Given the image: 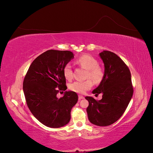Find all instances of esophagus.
I'll return each mask as SVG.
<instances>
[{
	"label": "esophagus",
	"mask_w": 153,
	"mask_h": 153,
	"mask_svg": "<svg viewBox=\"0 0 153 153\" xmlns=\"http://www.w3.org/2000/svg\"><path fill=\"white\" fill-rule=\"evenodd\" d=\"M84 97L82 95H78V100H81L82 99H84Z\"/></svg>",
	"instance_id": "esophagus-1"
}]
</instances>
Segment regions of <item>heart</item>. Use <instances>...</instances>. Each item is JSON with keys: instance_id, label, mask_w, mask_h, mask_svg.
<instances>
[{"instance_id": "1", "label": "heart", "mask_w": 153, "mask_h": 153, "mask_svg": "<svg viewBox=\"0 0 153 153\" xmlns=\"http://www.w3.org/2000/svg\"><path fill=\"white\" fill-rule=\"evenodd\" d=\"M76 62L80 66L87 69L86 78L85 81H75L69 85V89L77 93L83 94L89 90L92 87L93 83L89 79L91 78L95 84H100L105 77L104 69L98 65V62L93 57L89 55H83L76 60ZM63 75L67 80H71L73 77V73L71 66L69 64H66L63 68Z\"/></svg>"}]
</instances>
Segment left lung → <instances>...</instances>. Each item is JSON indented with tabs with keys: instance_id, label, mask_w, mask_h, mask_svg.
Returning a JSON list of instances; mask_svg holds the SVG:
<instances>
[{
	"instance_id": "obj_1",
	"label": "left lung",
	"mask_w": 153,
	"mask_h": 153,
	"mask_svg": "<svg viewBox=\"0 0 153 153\" xmlns=\"http://www.w3.org/2000/svg\"><path fill=\"white\" fill-rule=\"evenodd\" d=\"M105 65V77L92 93H102V99L86 96L89 121L96 126H107L116 122L126 110L133 94L131 73L117 55L103 51L100 53Z\"/></svg>"
}]
</instances>
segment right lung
I'll list each match as a JSON object with an SVG mask.
<instances>
[{"instance_id":"1","label":"right lung","mask_w":153,"mask_h":153,"mask_svg":"<svg viewBox=\"0 0 153 153\" xmlns=\"http://www.w3.org/2000/svg\"><path fill=\"white\" fill-rule=\"evenodd\" d=\"M74 57L70 51L49 50L32 62L23 82V89L31 113L50 128L65 126L71 119V110L78 101L75 92L67 89L63 68Z\"/></svg>"}]
</instances>
